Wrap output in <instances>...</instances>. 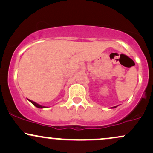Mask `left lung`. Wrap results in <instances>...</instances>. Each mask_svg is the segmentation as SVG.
<instances>
[{"mask_svg": "<svg viewBox=\"0 0 153 153\" xmlns=\"http://www.w3.org/2000/svg\"><path fill=\"white\" fill-rule=\"evenodd\" d=\"M116 108V107H114V108Z\"/></svg>", "mask_w": 153, "mask_h": 153, "instance_id": "1", "label": "left lung"}]
</instances>
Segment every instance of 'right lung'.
Here are the masks:
<instances>
[{
	"label": "right lung",
	"instance_id": "right-lung-1",
	"mask_svg": "<svg viewBox=\"0 0 153 153\" xmlns=\"http://www.w3.org/2000/svg\"><path fill=\"white\" fill-rule=\"evenodd\" d=\"M28 100L30 101V102L31 103H32L33 105H35L36 107H37V108H45V106H42V105H40L38 104V103H36V102H33V101H32V100Z\"/></svg>",
	"mask_w": 153,
	"mask_h": 153
}]
</instances>
